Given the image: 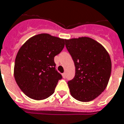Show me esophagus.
<instances>
[{
	"mask_svg": "<svg viewBox=\"0 0 124 124\" xmlns=\"http://www.w3.org/2000/svg\"><path fill=\"white\" fill-rule=\"evenodd\" d=\"M62 76H63V78H66V73H63V74H62Z\"/></svg>",
	"mask_w": 124,
	"mask_h": 124,
	"instance_id": "34e87169",
	"label": "esophagus"
}]
</instances>
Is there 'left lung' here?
Instances as JSON below:
<instances>
[{
    "instance_id": "1",
    "label": "left lung",
    "mask_w": 124,
    "mask_h": 124,
    "mask_svg": "<svg viewBox=\"0 0 124 124\" xmlns=\"http://www.w3.org/2000/svg\"><path fill=\"white\" fill-rule=\"evenodd\" d=\"M65 42L76 67L74 78L68 81L71 96L81 102L95 99L106 89L110 77L112 63L108 53L89 37Z\"/></svg>"
}]
</instances>
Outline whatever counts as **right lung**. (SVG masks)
<instances>
[{
    "label": "right lung",
    "mask_w": 124,
    "mask_h": 124,
    "mask_svg": "<svg viewBox=\"0 0 124 124\" xmlns=\"http://www.w3.org/2000/svg\"><path fill=\"white\" fill-rule=\"evenodd\" d=\"M65 39L43 33L27 40L20 48L14 64L16 83L27 97L45 99L54 92L62 78L54 58L64 47Z\"/></svg>",
    "instance_id": "add662e5"
}]
</instances>
